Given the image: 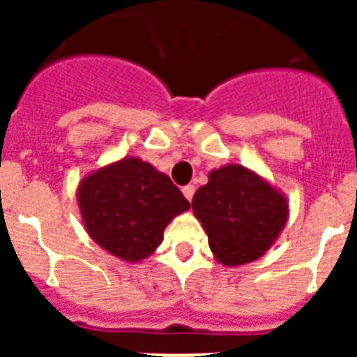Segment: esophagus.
Here are the masks:
<instances>
[{"label":"esophagus","instance_id":"34e87169","mask_svg":"<svg viewBox=\"0 0 357 357\" xmlns=\"http://www.w3.org/2000/svg\"><path fill=\"white\" fill-rule=\"evenodd\" d=\"M181 192H183V196L187 198V200H192V196H195V187L192 185H185L183 189H181Z\"/></svg>","mask_w":357,"mask_h":357}]
</instances>
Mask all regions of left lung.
I'll use <instances>...</instances> for the list:
<instances>
[{"mask_svg":"<svg viewBox=\"0 0 357 357\" xmlns=\"http://www.w3.org/2000/svg\"><path fill=\"white\" fill-rule=\"evenodd\" d=\"M192 211L224 266L259 259L276 243L289 217L287 198L243 165H224L192 196Z\"/></svg>","mask_w":357,"mask_h":357,"instance_id":"8db88e82","label":"left lung"}]
</instances>
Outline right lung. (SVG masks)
Instances as JSON below:
<instances>
[{
  "mask_svg": "<svg viewBox=\"0 0 357 357\" xmlns=\"http://www.w3.org/2000/svg\"><path fill=\"white\" fill-rule=\"evenodd\" d=\"M77 204L92 241L128 263L153 254L170 220L190 209L167 174L139 157L86 174L77 187Z\"/></svg>",
  "mask_w": 357,
  "mask_h": 357,
  "instance_id": "add662e5",
  "label": "right lung"
}]
</instances>
